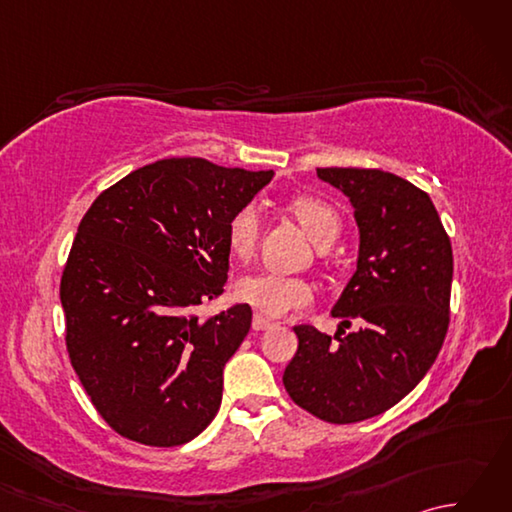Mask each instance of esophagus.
<instances>
[{"mask_svg": "<svg viewBox=\"0 0 512 512\" xmlns=\"http://www.w3.org/2000/svg\"><path fill=\"white\" fill-rule=\"evenodd\" d=\"M273 325H275V321H270V319L262 317V314H255V317H253V330H257V332L273 328Z\"/></svg>", "mask_w": 512, "mask_h": 512, "instance_id": "obj_1", "label": "esophagus"}]
</instances>
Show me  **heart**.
Returning a JSON list of instances; mask_svg holds the SVG:
<instances>
[{
    "label": "heart",
    "instance_id": "b5f03b06",
    "mask_svg": "<svg viewBox=\"0 0 512 512\" xmlns=\"http://www.w3.org/2000/svg\"><path fill=\"white\" fill-rule=\"evenodd\" d=\"M290 213L297 217L303 231L319 248L334 244L341 233V220L328 202L312 195H299L290 200ZM228 246L233 255L250 257L259 237V211L253 204L242 206L228 220ZM237 297L248 306L268 314V317H286L292 310L308 306L312 301V288L303 279L277 273H253L237 281Z\"/></svg>",
    "mask_w": 512,
    "mask_h": 512
}]
</instances>
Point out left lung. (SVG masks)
<instances>
[{
	"mask_svg": "<svg viewBox=\"0 0 512 512\" xmlns=\"http://www.w3.org/2000/svg\"><path fill=\"white\" fill-rule=\"evenodd\" d=\"M319 180L354 209L358 257L332 317L354 332L297 325L284 385L299 407L350 424L394 407L438 358L449 330L453 250L431 198L380 169L328 167Z\"/></svg>",
	"mask_w": 512,
	"mask_h": 512,
	"instance_id": "1",
	"label": "left lung"
}]
</instances>
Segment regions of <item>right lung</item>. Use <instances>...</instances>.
I'll return each instance as SVG.
<instances>
[{
    "label": "right lung",
    "mask_w": 512,
    "mask_h": 512,
    "mask_svg": "<svg viewBox=\"0 0 512 512\" xmlns=\"http://www.w3.org/2000/svg\"><path fill=\"white\" fill-rule=\"evenodd\" d=\"M273 176L167 158L118 180L83 215L61 277L65 343L92 405L123 438L178 447L215 418L253 310L235 303L200 317L198 306L224 292L228 220Z\"/></svg>",
    "instance_id": "1"
}]
</instances>
